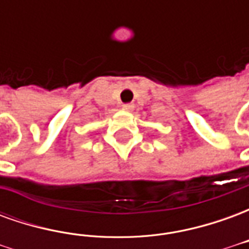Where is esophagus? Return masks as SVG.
<instances>
[{
	"mask_svg": "<svg viewBox=\"0 0 249 249\" xmlns=\"http://www.w3.org/2000/svg\"><path fill=\"white\" fill-rule=\"evenodd\" d=\"M123 109L126 110V112H130V110L135 109V105H133V104H124V105H123Z\"/></svg>",
	"mask_w": 249,
	"mask_h": 249,
	"instance_id": "1",
	"label": "esophagus"
}]
</instances>
